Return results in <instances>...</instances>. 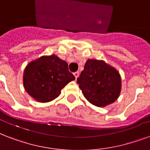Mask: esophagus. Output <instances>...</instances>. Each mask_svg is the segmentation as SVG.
<instances>
[{"label": "esophagus", "mask_w": 150, "mask_h": 150, "mask_svg": "<svg viewBox=\"0 0 150 150\" xmlns=\"http://www.w3.org/2000/svg\"><path fill=\"white\" fill-rule=\"evenodd\" d=\"M79 71H76V72L74 73V75H75V77L76 79H77L78 77H79Z\"/></svg>", "instance_id": "esophagus-1"}]
</instances>
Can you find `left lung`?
<instances>
[{"instance_id": "left-lung-1", "label": "left lung", "mask_w": 150, "mask_h": 150, "mask_svg": "<svg viewBox=\"0 0 150 150\" xmlns=\"http://www.w3.org/2000/svg\"><path fill=\"white\" fill-rule=\"evenodd\" d=\"M77 82L85 98L98 107L111 104L121 94L120 73L103 60L88 59Z\"/></svg>"}]
</instances>
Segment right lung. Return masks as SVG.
<instances>
[{"label":"right lung","mask_w":150,"mask_h":150,"mask_svg":"<svg viewBox=\"0 0 150 150\" xmlns=\"http://www.w3.org/2000/svg\"><path fill=\"white\" fill-rule=\"evenodd\" d=\"M75 76L68 63L55 54L41 56L30 61L23 73V86L32 98L40 103L50 102Z\"/></svg>","instance_id":"right-lung-1"}]
</instances>
